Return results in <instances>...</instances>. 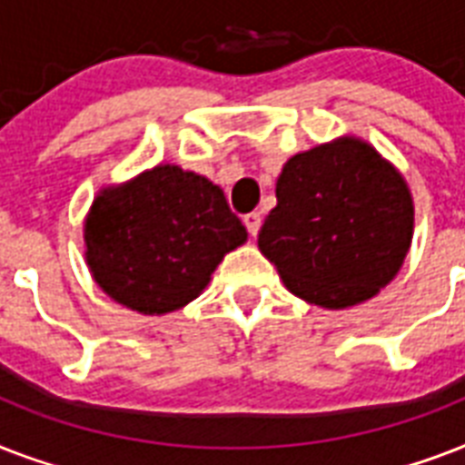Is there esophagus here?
I'll return each instance as SVG.
<instances>
[{"label":"esophagus","mask_w":465,"mask_h":465,"mask_svg":"<svg viewBox=\"0 0 465 465\" xmlns=\"http://www.w3.org/2000/svg\"><path fill=\"white\" fill-rule=\"evenodd\" d=\"M243 224H246V229H248V233H251V236H258V232H261V224H262V219H261V214H258V212H248V214H243Z\"/></svg>","instance_id":"1"}]
</instances>
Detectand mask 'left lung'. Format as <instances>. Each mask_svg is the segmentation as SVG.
<instances>
[{"instance_id":"left-lung-1","label":"left lung","mask_w":465,"mask_h":465,"mask_svg":"<svg viewBox=\"0 0 465 465\" xmlns=\"http://www.w3.org/2000/svg\"><path fill=\"white\" fill-rule=\"evenodd\" d=\"M258 246L292 294L323 309L367 302L396 277L411 248L408 185L352 137L292 156Z\"/></svg>"}]
</instances>
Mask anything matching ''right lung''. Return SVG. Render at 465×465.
<instances>
[{"label":"right lung","instance_id":"obj_1","mask_svg":"<svg viewBox=\"0 0 465 465\" xmlns=\"http://www.w3.org/2000/svg\"><path fill=\"white\" fill-rule=\"evenodd\" d=\"M246 236L222 188L178 166H156L104 190L84 229L94 280L140 313H168L193 302Z\"/></svg>","mask_w":465,"mask_h":465}]
</instances>
